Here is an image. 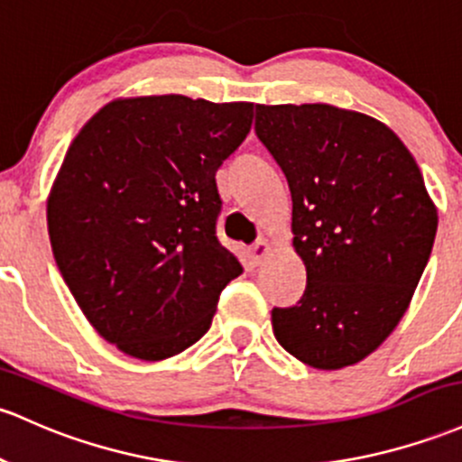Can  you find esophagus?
<instances>
[{"mask_svg": "<svg viewBox=\"0 0 462 462\" xmlns=\"http://www.w3.org/2000/svg\"><path fill=\"white\" fill-rule=\"evenodd\" d=\"M273 252V243L270 239H258L254 245L250 247V261L252 265H263L265 258Z\"/></svg>", "mask_w": 462, "mask_h": 462, "instance_id": "esophagus-1", "label": "esophagus"}]
</instances>
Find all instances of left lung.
Segmentation results:
<instances>
[{
    "mask_svg": "<svg viewBox=\"0 0 462 462\" xmlns=\"http://www.w3.org/2000/svg\"><path fill=\"white\" fill-rule=\"evenodd\" d=\"M256 135L291 190L300 302L273 309L278 344L318 371L377 351L408 311L439 212L390 126L333 105H256Z\"/></svg>",
    "mask_w": 462,
    "mask_h": 462,
    "instance_id": "1",
    "label": "left lung"
}]
</instances>
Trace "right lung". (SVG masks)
Instances as JSON below:
<instances>
[{
    "instance_id": "1",
    "label": "right lung",
    "mask_w": 462,
    "mask_h": 462,
    "mask_svg": "<svg viewBox=\"0 0 462 462\" xmlns=\"http://www.w3.org/2000/svg\"><path fill=\"white\" fill-rule=\"evenodd\" d=\"M254 103L126 96L76 134L48 195L60 276L100 337L144 362L192 346L243 272L215 235V173Z\"/></svg>"
}]
</instances>
